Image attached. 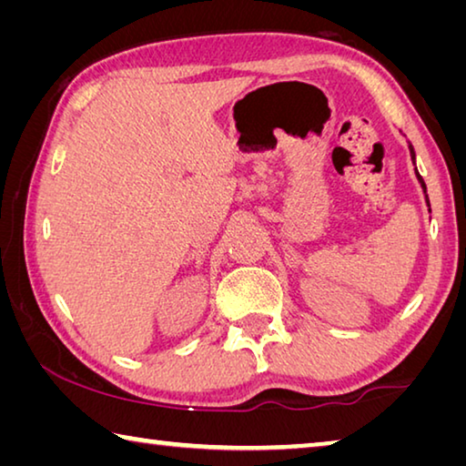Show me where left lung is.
<instances>
[{
	"label": "left lung",
	"mask_w": 466,
	"mask_h": 466,
	"mask_svg": "<svg viewBox=\"0 0 466 466\" xmlns=\"http://www.w3.org/2000/svg\"><path fill=\"white\" fill-rule=\"evenodd\" d=\"M409 152H411V160H413V164H415V152H413V146H411V144H409ZM415 177H417V180H420V185H421V188H423V193H425V203H428V208H430L428 191H425V183H423V178H421V175H420V172H417V168H415ZM430 214H431V209H430Z\"/></svg>",
	"instance_id": "8db88e82"
}]
</instances>
